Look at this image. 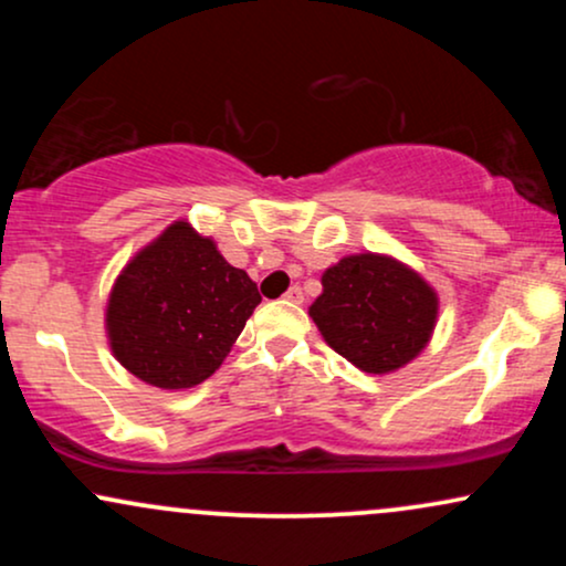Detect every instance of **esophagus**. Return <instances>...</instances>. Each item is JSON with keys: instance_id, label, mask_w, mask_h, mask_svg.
Segmentation results:
<instances>
[{"instance_id": "obj_1", "label": "esophagus", "mask_w": 566, "mask_h": 566, "mask_svg": "<svg viewBox=\"0 0 566 566\" xmlns=\"http://www.w3.org/2000/svg\"><path fill=\"white\" fill-rule=\"evenodd\" d=\"M284 301H290V303H303V290L297 287V284H292V287L284 292Z\"/></svg>"}]
</instances>
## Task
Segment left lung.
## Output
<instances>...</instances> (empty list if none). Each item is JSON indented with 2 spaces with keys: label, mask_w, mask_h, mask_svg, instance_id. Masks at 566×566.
Wrapping results in <instances>:
<instances>
[{
  "label": "left lung",
  "mask_w": 566,
  "mask_h": 566,
  "mask_svg": "<svg viewBox=\"0 0 566 566\" xmlns=\"http://www.w3.org/2000/svg\"><path fill=\"white\" fill-rule=\"evenodd\" d=\"M322 287L308 314L329 348L365 373L405 367L426 348L437 324V292L394 258H343L324 271Z\"/></svg>",
  "instance_id": "8db88e82"
}]
</instances>
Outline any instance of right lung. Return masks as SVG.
<instances>
[{"mask_svg":"<svg viewBox=\"0 0 566 566\" xmlns=\"http://www.w3.org/2000/svg\"><path fill=\"white\" fill-rule=\"evenodd\" d=\"M258 303V284L178 220L116 279L108 340L135 378L191 388L223 365Z\"/></svg>","mask_w":566,"mask_h":566,"instance_id":"obj_1","label":"right lung"}]
</instances>
